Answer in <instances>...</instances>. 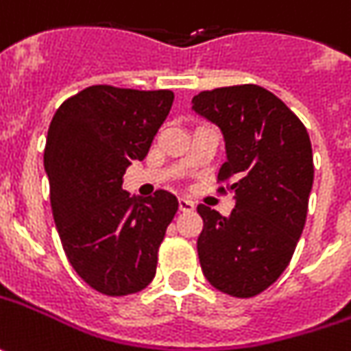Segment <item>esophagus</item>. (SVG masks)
<instances>
[{
	"label": "esophagus",
	"instance_id": "34e87169",
	"mask_svg": "<svg viewBox=\"0 0 351 351\" xmlns=\"http://www.w3.org/2000/svg\"><path fill=\"white\" fill-rule=\"evenodd\" d=\"M178 208H180V212H192L194 210V202L188 198H178Z\"/></svg>",
	"mask_w": 351,
	"mask_h": 351
}]
</instances>
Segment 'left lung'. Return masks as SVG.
Masks as SVG:
<instances>
[{"mask_svg": "<svg viewBox=\"0 0 351 351\" xmlns=\"http://www.w3.org/2000/svg\"><path fill=\"white\" fill-rule=\"evenodd\" d=\"M192 110L221 130L227 159L217 178H231L235 194L229 217L198 206L202 272L227 295H258L284 274L305 227L315 175L307 130L258 85L202 91Z\"/></svg>", "mask_w": 351, "mask_h": 351, "instance_id": "8db88e82", "label": "left lung"}]
</instances>
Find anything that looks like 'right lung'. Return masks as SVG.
Returning <instances> with one entry per match:
<instances>
[{"label": "right lung", "instance_id": "1", "mask_svg": "<svg viewBox=\"0 0 351 351\" xmlns=\"http://www.w3.org/2000/svg\"><path fill=\"white\" fill-rule=\"evenodd\" d=\"M173 101L167 89L93 85L64 101L48 128L44 171L56 229L79 278L104 295L138 293L155 278L178 199L167 190L130 198L122 176L145 159Z\"/></svg>", "mask_w": 351, "mask_h": 351}]
</instances>
